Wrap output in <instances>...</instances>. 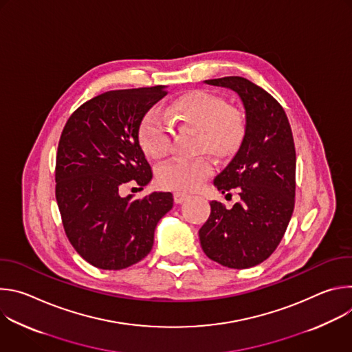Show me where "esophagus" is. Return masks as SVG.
Returning <instances> with one entry per match:
<instances>
[{"label":"esophagus","instance_id":"obj_1","mask_svg":"<svg viewBox=\"0 0 352 352\" xmlns=\"http://www.w3.org/2000/svg\"><path fill=\"white\" fill-rule=\"evenodd\" d=\"M188 197H189V195L185 193V192H181V190L174 192V202L175 204H182V202H185Z\"/></svg>","mask_w":352,"mask_h":352}]
</instances>
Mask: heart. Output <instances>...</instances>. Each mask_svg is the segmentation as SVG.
Wrapping results in <instances>:
<instances>
[{"label":"heart","instance_id":"heart-1","mask_svg":"<svg viewBox=\"0 0 352 352\" xmlns=\"http://www.w3.org/2000/svg\"><path fill=\"white\" fill-rule=\"evenodd\" d=\"M170 121L196 129V147L199 150L226 156L232 153L243 135L242 116L227 109L224 100L204 90H195L175 98L164 109ZM159 110H150L143 117L138 138L143 152L150 157H160L167 152L170 128L167 119ZM213 173V163L205 157L171 159L157 170L162 186L175 190H192Z\"/></svg>","mask_w":352,"mask_h":352}]
</instances>
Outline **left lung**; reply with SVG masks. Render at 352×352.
Instances as JSON below:
<instances>
[{
    "label": "left lung",
    "mask_w": 352,
    "mask_h": 352,
    "mask_svg": "<svg viewBox=\"0 0 352 352\" xmlns=\"http://www.w3.org/2000/svg\"><path fill=\"white\" fill-rule=\"evenodd\" d=\"M238 94L245 128L238 152L214 178L226 193L236 188L239 204L231 209L216 200L199 230L204 252L230 269L254 267L280 243L294 210L295 147L291 126L277 100L241 76L205 80Z\"/></svg>",
    "instance_id": "1"
}]
</instances>
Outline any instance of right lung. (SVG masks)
Wrapping results in <instances>:
<instances>
[{
	"label": "right lung",
	"mask_w": 352,
	"mask_h": 352,
	"mask_svg": "<svg viewBox=\"0 0 352 352\" xmlns=\"http://www.w3.org/2000/svg\"><path fill=\"white\" fill-rule=\"evenodd\" d=\"M167 86L111 90L89 100L68 120L56 164V197L65 234L94 267L126 269L152 250L171 192L122 197L129 181L146 186L152 170L139 143V125Z\"/></svg>",
	"instance_id": "obj_1"
}]
</instances>
